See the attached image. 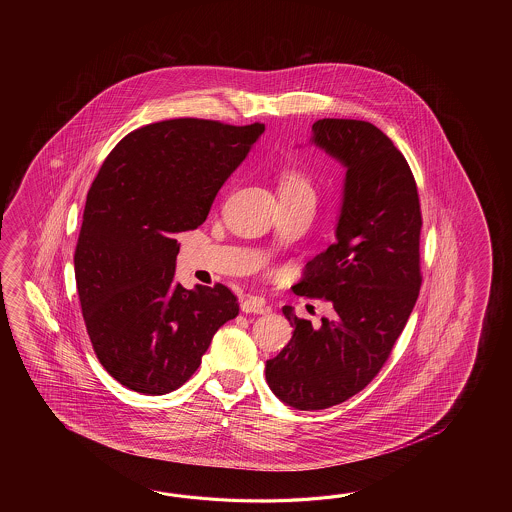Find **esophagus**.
Masks as SVG:
<instances>
[{"label":"esophagus","mask_w":512,"mask_h":512,"mask_svg":"<svg viewBox=\"0 0 512 512\" xmlns=\"http://www.w3.org/2000/svg\"><path fill=\"white\" fill-rule=\"evenodd\" d=\"M241 311L243 313H254V315H267L271 313V307L265 302V298L261 296H247L243 302H241Z\"/></svg>","instance_id":"1"}]
</instances>
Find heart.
Listing matches in <instances>:
<instances>
[{
    "instance_id": "heart-1",
    "label": "heart",
    "mask_w": 512,
    "mask_h": 512,
    "mask_svg": "<svg viewBox=\"0 0 512 512\" xmlns=\"http://www.w3.org/2000/svg\"><path fill=\"white\" fill-rule=\"evenodd\" d=\"M282 196H313L311 183L300 170H285L280 177Z\"/></svg>"
}]
</instances>
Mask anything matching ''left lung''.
Wrapping results in <instances>:
<instances>
[{
	"instance_id": "1",
	"label": "left lung",
	"mask_w": 512,
	"mask_h": 512,
	"mask_svg": "<svg viewBox=\"0 0 512 512\" xmlns=\"http://www.w3.org/2000/svg\"><path fill=\"white\" fill-rule=\"evenodd\" d=\"M309 144L344 166L335 243L305 265L294 293L322 298L333 316L320 326L283 315L289 344L265 364L271 392L294 410H324L370 384L392 353L419 287L421 210L403 153L364 120L322 119Z\"/></svg>"
}]
</instances>
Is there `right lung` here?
Instances as JSON below:
<instances>
[{"instance_id": "1", "label": "right lung", "mask_w": 512, "mask_h": 512, "mask_svg": "<svg viewBox=\"0 0 512 512\" xmlns=\"http://www.w3.org/2000/svg\"><path fill=\"white\" fill-rule=\"evenodd\" d=\"M263 124L174 119L131 131L87 192L75 278L87 335L122 386L164 395L201 364L219 327L240 313L225 285L175 282L179 232L194 230Z\"/></svg>"}]
</instances>
